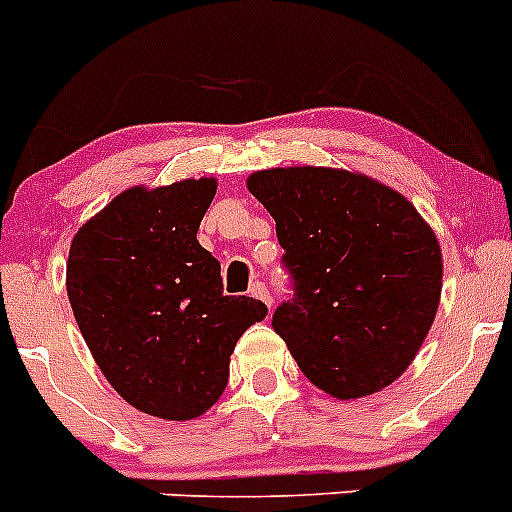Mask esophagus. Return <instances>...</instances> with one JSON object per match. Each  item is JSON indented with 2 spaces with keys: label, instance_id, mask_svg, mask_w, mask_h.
<instances>
[{
  "label": "esophagus",
  "instance_id": "34e87169",
  "mask_svg": "<svg viewBox=\"0 0 512 512\" xmlns=\"http://www.w3.org/2000/svg\"><path fill=\"white\" fill-rule=\"evenodd\" d=\"M250 295H252V298L262 300V303H265L267 308H270V305H272V295H270V290H267V288H265V283H260V280H255V283L250 285Z\"/></svg>",
  "mask_w": 512,
  "mask_h": 512
}]
</instances>
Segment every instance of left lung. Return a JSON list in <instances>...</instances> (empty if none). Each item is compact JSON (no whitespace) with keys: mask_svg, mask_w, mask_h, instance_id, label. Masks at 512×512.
<instances>
[{"mask_svg":"<svg viewBox=\"0 0 512 512\" xmlns=\"http://www.w3.org/2000/svg\"><path fill=\"white\" fill-rule=\"evenodd\" d=\"M275 219L295 300L272 315L300 371L333 399L394 384L422 348L442 295L437 234L404 194L331 166L247 176Z\"/></svg>","mask_w":512,"mask_h":512,"instance_id":"left-lung-1","label":"left lung"}]
</instances>
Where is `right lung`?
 I'll list each match as a JSON object with an SVG mask.
<instances>
[{
	"label": "right lung",
	"instance_id": "obj_1",
	"mask_svg": "<svg viewBox=\"0 0 512 512\" xmlns=\"http://www.w3.org/2000/svg\"><path fill=\"white\" fill-rule=\"evenodd\" d=\"M217 179L138 184L75 232L68 298L108 384L138 412L197 419L222 396L229 356L265 303L224 295L219 262L197 240Z\"/></svg>",
	"mask_w": 512,
	"mask_h": 512
}]
</instances>
